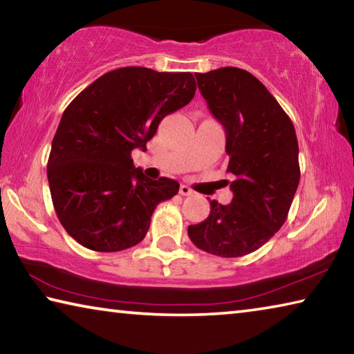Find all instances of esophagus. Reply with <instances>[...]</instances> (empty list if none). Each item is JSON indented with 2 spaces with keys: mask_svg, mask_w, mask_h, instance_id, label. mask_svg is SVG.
<instances>
[{
  "mask_svg": "<svg viewBox=\"0 0 354 354\" xmlns=\"http://www.w3.org/2000/svg\"><path fill=\"white\" fill-rule=\"evenodd\" d=\"M179 194L184 195V196H189V195H194V190H192L189 185L181 184V187H179Z\"/></svg>",
  "mask_w": 354,
  "mask_h": 354,
  "instance_id": "esophagus-1",
  "label": "esophagus"
}]
</instances>
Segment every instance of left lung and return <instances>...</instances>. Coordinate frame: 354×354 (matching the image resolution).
Masks as SVG:
<instances>
[{
    "mask_svg": "<svg viewBox=\"0 0 354 354\" xmlns=\"http://www.w3.org/2000/svg\"><path fill=\"white\" fill-rule=\"evenodd\" d=\"M212 115L223 124L230 205L211 201V214L189 226L200 250L221 257L245 256L284 225L299 183L298 142L292 120L247 70L223 67L195 73Z\"/></svg>",
    "mask_w": 354,
    "mask_h": 354,
    "instance_id": "8db88e82",
    "label": "left lung"
}]
</instances>
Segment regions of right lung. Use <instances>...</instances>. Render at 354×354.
<instances>
[{
  "mask_svg": "<svg viewBox=\"0 0 354 354\" xmlns=\"http://www.w3.org/2000/svg\"><path fill=\"white\" fill-rule=\"evenodd\" d=\"M192 73L124 67L100 76L64 111L46 165L51 200L65 231L82 247L112 253L145 237L175 179L147 178L131 151L147 148L159 123L189 104Z\"/></svg>",
  "mask_w": 354,
  "mask_h": 354,
  "instance_id": "obj_1",
  "label": "right lung"
}]
</instances>
